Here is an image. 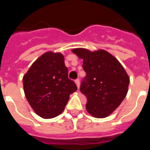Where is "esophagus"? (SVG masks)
I'll use <instances>...</instances> for the list:
<instances>
[{"label":"esophagus","mask_w":150,"mask_h":150,"mask_svg":"<svg viewBox=\"0 0 150 150\" xmlns=\"http://www.w3.org/2000/svg\"><path fill=\"white\" fill-rule=\"evenodd\" d=\"M75 84H76V86H77V88H79V84H80V82H79V79H75Z\"/></svg>","instance_id":"1"}]
</instances>
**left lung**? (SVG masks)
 Masks as SVG:
<instances>
[{
    "label": "left lung",
    "mask_w": 150,
    "mask_h": 150,
    "mask_svg": "<svg viewBox=\"0 0 150 150\" xmlns=\"http://www.w3.org/2000/svg\"><path fill=\"white\" fill-rule=\"evenodd\" d=\"M72 52L83 59L80 91L87 97L86 108L95 117L109 116L125 98L129 78L118 60L109 53L100 50L91 52L77 48Z\"/></svg>",
    "instance_id": "obj_1"
}]
</instances>
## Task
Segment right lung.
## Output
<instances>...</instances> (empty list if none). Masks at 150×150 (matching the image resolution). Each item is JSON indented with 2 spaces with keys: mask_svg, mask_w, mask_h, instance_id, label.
<instances>
[{
  "mask_svg": "<svg viewBox=\"0 0 150 150\" xmlns=\"http://www.w3.org/2000/svg\"><path fill=\"white\" fill-rule=\"evenodd\" d=\"M25 97L38 115L53 118L62 112L70 95L77 90L68 78V69L60 53L47 52L32 64L23 77Z\"/></svg>",
  "mask_w": 150,
  "mask_h": 150,
  "instance_id": "obj_1",
  "label": "right lung"
}]
</instances>
